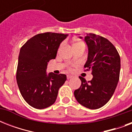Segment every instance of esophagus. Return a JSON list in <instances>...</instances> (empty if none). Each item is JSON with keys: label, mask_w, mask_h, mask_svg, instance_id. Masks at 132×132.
Returning <instances> with one entry per match:
<instances>
[{"label": "esophagus", "mask_w": 132, "mask_h": 132, "mask_svg": "<svg viewBox=\"0 0 132 132\" xmlns=\"http://www.w3.org/2000/svg\"><path fill=\"white\" fill-rule=\"evenodd\" d=\"M73 77V76H72V75H67V79H70L72 78Z\"/></svg>", "instance_id": "34e87169"}]
</instances>
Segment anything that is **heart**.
Returning <instances> with one entry per match:
<instances>
[{
  "label": "heart",
  "mask_w": 132,
  "mask_h": 132,
  "mask_svg": "<svg viewBox=\"0 0 132 132\" xmlns=\"http://www.w3.org/2000/svg\"><path fill=\"white\" fill-rule=\"evenodd\" d=\"M79 45H84V44L82 42H80V41H76V42H75L74 43H73V47Z\"/></svg>",
  "instance_id": "1"
}]
</instances>
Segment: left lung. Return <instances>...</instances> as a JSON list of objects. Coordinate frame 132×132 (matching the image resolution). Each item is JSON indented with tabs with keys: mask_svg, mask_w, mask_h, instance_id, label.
Here are the masks:
<instances>
[{
	"mask_svg": "<svg viewBox=\"0 0 132 132\" xmlns=\"http://www.w3.org/2000/svg\"><path fill=\"white\" fill-rule=\"evenodd\" d=\"M84 42L88 49L84 67L91 70L93 78L87 82L79 77L81 84L75 90L74 95L83 106L96 110L106 104L114 92L119 80L121 58L114 46L106 38L87 34Z\"/></svg>",
	"mask_w": 132,
	"mask_h": 132,
	"instance_id": "left-lung-1",
	"label": "left lung"
}]
</instances>
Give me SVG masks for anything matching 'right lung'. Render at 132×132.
<instances>
[{
	"label": "right lung",
	"instance_id": "add662e5",
	"mask_svg": "<svg viewBox=\"0 0 132 132\" xmlns=\"http://www.w3.org/2000/svg\"><path fill=\"white\" fill-rule=\"evenodd\" d=\"M68 35L47 32L32 37L18 56L16 80L22 96L34 108L44 109L55 102L58 90L66 80L64 74L46 72L60 44Z\"/></svg>",
	"mask_w": 132,
	"mask_h": 132
}]
</instances>
